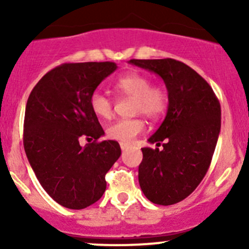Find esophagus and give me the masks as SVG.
I'll return each instance as SVG.
<instances>
[{"label":"esophagus","instance_id":"1","mask_svg":"<svg viewBox=\"0 0 249 249\" xmlns=\"http://www.w3.org/2000/svg\"><path fill=\"white\" fill-rule=\"evenodd\" d=\"M120 148H122V150H125L129 148V144H127V143H124V142H120Z\"/></svg>","mask_w":249,"mask_h":249}]
</instances>
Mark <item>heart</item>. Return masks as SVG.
I'll return each instance as SVG.
<instances>
[{
    "mask_svg": "<svg viewBox=\"0 0 249 249\" xmlns=\"http://www.w3.org/2000/svg\"><path fill=\"white\" fill-rule=\"evenodd\" d=\"M114 89L120 95L135 99V113H141L150 119L161 117L169 106L167 90L152 85V79L140 72L132 71L120 76L115 80ZM90 107L100 119H108L113 114V101L99 90L90 96ZM143 130L142 119H119L108 125L106 132L109 139L129 143Z\"/></svg>",
    "mask_w": 249,
    "mask_h": 249,
    "instance_id": "b5f03b06",
    "label": "heart"
}]
</instances>
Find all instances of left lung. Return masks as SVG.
I'll use <instances>...</instances> for the list:
<instances>
[{
	"label": "left lung",
	"mask_w": 249,
	"mask_h": 249,
	"mask_svg": "<svg viewBox=\"0 0 249 249\" xmlns=\"http://www.w3.org/2000/svg\"><path fill=\"white\" fill-rule=\"evenodd\" d=\"M158 74L166 85L169 106L164 122L148 139L159 148H142L139 182L143 194L169 206L189 196L205 177L220 132V105L197 72L175 59L130 60Z\"/></svg>",
	"instance_id": "left-lung-1"
}]
</instances>
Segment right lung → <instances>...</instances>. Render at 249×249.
<instances>
[{"label": "right lung", "mask_w": 249, "mask_h": 249, "mask_svg": "<svg viewBox=\"0 0 249 249\" xmlns=\"http://www.w3.org/2000/svg\"><path fill=\"white\" fill-rule=\"evenodd\" d=\"M114 62H78L55 67L41 78L25 109L24 148L43 189L66 208L82 210L101 199L105 176L122 150L117 141L97 140L105 131L90 107ZM83 137L94 139L82 147Z\"/></svg>", "instance_id": "obj_1"}]
</instances>
